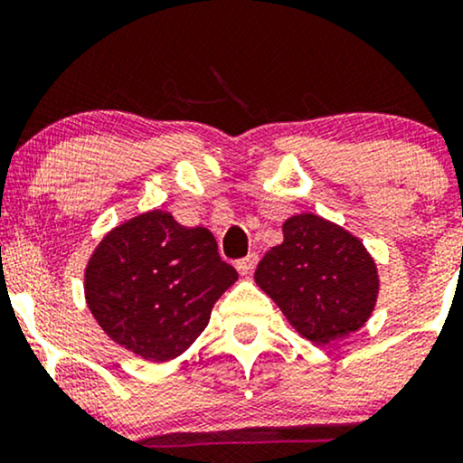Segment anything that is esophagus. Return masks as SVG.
<instances>
[{
  "instance_id": "obj_1",
  "label": "esophagus",
  "mask_w": 463,
  "mask_h": 463,
  "mask_svg": "<svg viewBox=\"0 0 463 463\" xmlns=\"http://www.w3.org/2000/svg\"><path fill=\"white\" fill-rule=\"evenodd\" d=\"M257 263H259V257L252 252V254H248V257L239 259V261L235 263V268L241 276H248V274H252V269L257 268Z\"/></svg>"
}]
</instances>
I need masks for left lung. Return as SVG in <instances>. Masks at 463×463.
I'll return each instance as SVG.
<instances>
[{
    "instance_id": "1",
    "label": "left lung",
    "mask_w": 463,
    "mask_h": 463,
    "mask_svg": "<svg viewBox=\"0 0 463 463\" xmlns=\"http://www.w3.org/2000/svg\"><path fill=\"white\" fill-rule=\"evenodd\" d=\"M254 280L313 344L359 331L379 296V272L364 243L313 213L285 222L283 243L265 252Z\"/></svg>"
}]
</instances>
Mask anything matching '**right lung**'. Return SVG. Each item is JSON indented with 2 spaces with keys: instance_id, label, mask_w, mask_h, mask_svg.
Returning <instances> with one entry per match:
<instances>
[{
  "instance_id": "obj_1",
  "label": "right lung",
  "mask_w": 463,
  "mask_h": 463,
  "mask_svg": "<svg viewBox=\"0 0 463 463\" xmlns=\"http://www.w3.org/2000/svg\"><path fill=\"white\" fill-rule=\"evenodd\" d=\"M237 280L206 228L147 211L98 243L84 269V298L102 331L146 361L183 354Z\"/></svg>"
}]
</instances>
